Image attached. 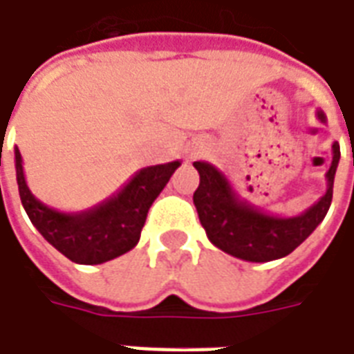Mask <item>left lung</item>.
<instances>
[{"label": "left lung", "mask_w": 354, "mask_h": 354, "mask_svg": "<svg viewBox=\"0 0 354 354\" xmlns=\"http://www.w3.org/2000/svg\"><path fill=\"white\" fill-rule=\"evenodd\" d=\"M317 120L326 124L323 111H317ZM339 163V144H332V163L326 172V193L313 206L298 216H274L240 198L229 178L206 161H195L201 184L193 193L206 236L216 248L232 257L250 263L276 261L310 236L326 216L332 203V187Z\"/></svg>", "instance_id": "8db88e82"}]
</instances>
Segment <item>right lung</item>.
Listing matches in <instances>:
<instances>
[{"mask_svg": "<svg viewBox=\"0 0 354 354\" xmlns=\"http://www.w3.org/2000/svg\"><path fill=\"white\" fill-rule=\"evenodd\" d=\"M182 161L144 167L122 189L82 212H59L41 203L24 176L20 150L15 167L20 201L31 223L59 253L78 264H101L131 251L140 240L151 203L169 184Z\"/></svg>", "mask_w": 354, "mask_h": 354, "instance_id": "add662e5", "label": "right lung"}]
</instances>
